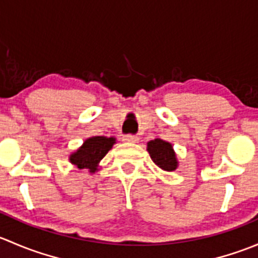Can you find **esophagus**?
<instances>
[{"label":"esophagus","instance_id":"obj_1","mask_svg":"<svg viewBox=\"0 0 258 258\" xmlns=\"http://www.w3.org/2000/svg\"><path fill=\"white\" fill-rule=\"evenodd\" d=\"M122 140H123L124 142H132V144H135V142L139 141V137L134 136V135H124V136L122 137Z\"/></svg>","mask_w":258,"mask_h":258}]
</instances>
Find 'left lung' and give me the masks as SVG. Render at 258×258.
Instances as JSON below:
<instances>
[{
	"instance_id": "obj_1",
	"label": "left lung",
	"mask_w": 258,
	"mask_h": 258,
	"mask_svg": "<svg viewBox=\"0 0 258 258\" xmlns=\"http://www.w3.org/2000/svg\"><path fill=\"white\" fill-rule=\"evenodd\" d=\"M147 151L153 162L163 171H175L178 167V161L172 145L163 140L155 139L147 144Z\"/></svg>"
}]
</instances>
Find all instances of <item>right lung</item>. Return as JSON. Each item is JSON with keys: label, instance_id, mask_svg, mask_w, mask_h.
I'll use <instances>...</instances> for the list:
<instances>
[{"label": "right lung", "instance_id": "add662e5", "mask_svg": "<svg viewBox=\"0 0 258 258\" xmlns=\"http://www.w3.org/2000/svg\"><path fill=\"white\" fill-rule=\"evenodd\" d=\"M114 144H116L114 137H90V139L83 142V145L76 152L71 153L70 162L76 166L77 168H80V170L86 168L91 173H95L96 171H98L100 161L107 155V152L112 148Z\"/></svg>", "mask_w": 258, "mask_h": 258}]
</instances>
